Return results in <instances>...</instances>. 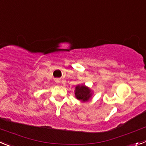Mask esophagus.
I'll list each match as a JSON object with an SVG mask.
<instances>
[{
  "instance_id": "esophagus-1",
  "label": "esophagus",
  "mask_w": 146,
  "mask_h": 146,
  "mask_svg": "<svg viewBox=\"0 0 146 146\" xmlns=\"http://www.w3.org/2000/svg\"><path fill=\"white\" fill-rule=\"evenodd\" d=\"M55 82L56 84H59L60 83V79L59 78H56V79H55Z\"/></svg>"
}]
</instances>
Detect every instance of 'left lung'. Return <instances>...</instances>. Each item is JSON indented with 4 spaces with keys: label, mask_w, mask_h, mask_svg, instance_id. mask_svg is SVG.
I'll list each match as a JSON object with an SVG mask.
<instances>
[{
    "label": "left lung",
    "mask_w": 146,
    "mask_h": 146,
    "mask_svg": "<svg viewBox=\"0 0 146 146\" xmlns=\"http://www.w3.org/2000/svg\"><path fill=\"white\" fill-rule=\"evenodd\" d=\"M93 91L84 84H78L75 87V96L82 102H87L92 98Z\"/></svg>",
    "instance_id": "left-lung-1"
}]
</instances>
